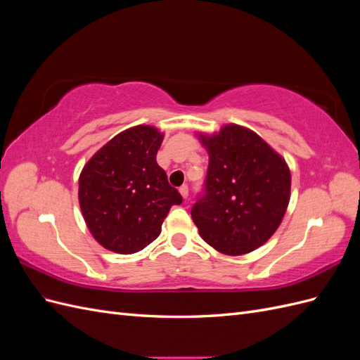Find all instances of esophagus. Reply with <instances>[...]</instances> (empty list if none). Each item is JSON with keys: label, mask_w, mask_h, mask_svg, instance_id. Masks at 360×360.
Masks as SVG:
<instances>
[{"label": "esophagus", "mask_w": 360, "mask_h": 360, "mask_svg": "<svg viewBox=\"0 0 360 360\" xmlns=\"http://www.w3.org/2000/svg\"><path fill=\"white\" fill-rule=\"evenodd\" d=\"M179 192H180V195L183 197V200H186V198H188V195H189V189H188V186H181V188L179 189Z\"/></svg>", "instance_id": "esophagus-1"}]
</instances>
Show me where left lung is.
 I'll use <instances>...</instances> for the list:
<instances>
[{"mask_svg":"<svg viewBox=\"0 0 360 360\" xmlns=\"http://www.w3.org/2000/svg\"><path fill=\"white\" fill-rule=\"evenodd\" d=\"M198 138L209 153V169L205 195L192 207V219L217 252H252L275 234L287 212V162L254 130L238 124Z\"/></svg>","mask_w":360,"mask_h":360,"instance_id":"obj_1","label":"left lung"}]
</instances>
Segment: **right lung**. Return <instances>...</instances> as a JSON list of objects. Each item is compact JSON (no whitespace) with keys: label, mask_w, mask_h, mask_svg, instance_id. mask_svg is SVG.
<instances>
[{"label":"right lung","mask_w":360,"mask_h":360,"mask_svg":"<svg viewBox=\"0 0 360 360\" xmlns=\"http://www.w3.org/2000/svg\"><path fill=\"white\" fill-rule=\"evenodd\" d=\"M163 134L139 124L96 151L79 176V207L91 236L105 249L135 254L159 237L181 195L156 162Z\"/></svg>","instance_id":"1"}]
</instances>
